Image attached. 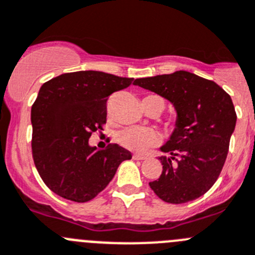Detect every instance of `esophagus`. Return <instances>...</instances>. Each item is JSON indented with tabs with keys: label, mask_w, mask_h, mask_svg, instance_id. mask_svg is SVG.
<instances>
[{
	"label": "esophagus",
	"mask_w": 255,
	"mask_h": 255,
	"mask_svg": "<svg viewBox=\"0 0 255 255\" xmlns=\"http://www.w3.org/2000/svg\"><path fill=\"white\" fill-rule=\"evenodd\" d=\"M132 159H134V160H145V159H146V156H144V155L135 154L134 156H132Z\"/></svg>",
	"instance_id": "obj_1"
}]
</instances>
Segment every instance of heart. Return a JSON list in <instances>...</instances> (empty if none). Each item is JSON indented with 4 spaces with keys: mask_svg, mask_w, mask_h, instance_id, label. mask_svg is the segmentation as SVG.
<instances>
[{
    "mask_svg": "<svg viewBox=\"0 0 255 255\" xmlns=\"http://www.w3.org/2000/svg\"><path fill=\"white\" fill-rule=\"evenodd\" d=\"M118 140L123 146L132 151L142 152L154 146L160 140L159 134L152 129L145 128H129L118 135Z\"/></svg>",
    "mask_w": 255,
    "mask_h": 255,
    "instance_id": "b5f03b06",
    "label": "heart"
}]
</instances>
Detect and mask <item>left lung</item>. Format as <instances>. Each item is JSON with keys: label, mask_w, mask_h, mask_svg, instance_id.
Instances as JSON below:
<instances>
[{"label": "left lung", "mask_w": 255, "mask_h": 255, "mask_svg": "<svg viewBox=\"0 0 255 255\" xmlns=\"http://www.w3.org/2000/svg\"><path fill=\"white\" fill-rule=\"evenodd\" d=\"M135 85L162 96L176 111L175 128L160 146L162 173L150 181L161 200H195L217 181L228 155L237 114L230 96L214 81L188 71L135 80Z\"/></svg>", "instance_id": "obj_1"}]
</instances>
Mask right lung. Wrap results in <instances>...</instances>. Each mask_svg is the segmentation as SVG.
Listing matches in <instances>:
<instances>
[{"instance_id": "obj_1", "label": "right lung", "mask_w": 255, "mask_h": 255, "mask_svg": "<svg viewBox=\"0 0 255 255\" xmlns=\"http://www.w3.org/2000/svg\"><path fill=\"white\" fill-rule=\"evenodd\" d=\"M135 84L132 77L103 71L62 74L45 82L31 109L32 155L43 183L61 198L89 202L113 180L131 154L118 144L90 146L94 131L106 123V101Z\"/></svg>"}]
</instances>
